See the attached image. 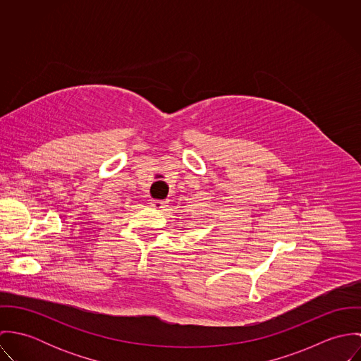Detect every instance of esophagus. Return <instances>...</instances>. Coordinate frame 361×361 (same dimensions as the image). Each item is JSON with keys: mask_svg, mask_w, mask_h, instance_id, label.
<instances>
[{"mask_svg": "<svg viewBox=\"0 0 361 361\" xmlns=\"http://www.w3.org/2000/svg\"><path fill=\"white\" fill-rule=\"evenodd\" d=\"M150 206L154 207L155 209L158 211H164L166 208V202H162V200H152L150 202Z\"/></svg>", "mask_w": 361, "mask_h": 361, "instance_id": "esophagus-1", "label": "esophagus"}]
</instances>
